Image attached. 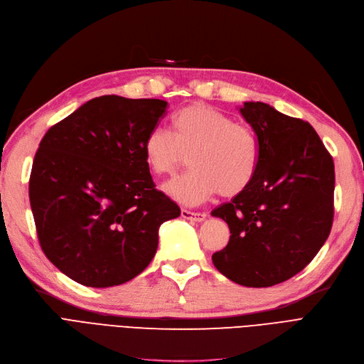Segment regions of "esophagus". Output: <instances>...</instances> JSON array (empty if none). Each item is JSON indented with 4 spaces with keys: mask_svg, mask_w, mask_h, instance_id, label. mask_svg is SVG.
Returning <instances> with one entry per match:
<instances>
[{
    "mask_svg": "<svg viewBox=\"0 0 364 364\" xmlns=\"http://www.w3.org/2000/svg\"><path fill=\"white\" fill-rule=\"evenodd\" d=\"M181 215H182V218L190 220V221H203L206 218L205 212H193V210H188V209H182Z\"/></svg>",
    "mask_w": 364,
    "mask_h": 364,
    "instance_id": "34e87169",
    "label": "esophagus"
}]
</instances>
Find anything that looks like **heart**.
<instances>
[{
    "label": "heart",
    "instance_id": "1",
    "mask_svg": "<svg viewBox=\"0 0 364 364\" xmlns=\"http://www.w3.org/2000/svg\"><path fill=\"white\" fill-rule=\"evenodd\" d=\"M191 170L166 185L182 203L203 202L212 194L235 197L253 182L260 161V143L247 123L224 112L193 104L171 119V132L152 129L144 140V158L158 176H171L182 166Z\"/></svg>",
    "mask_w": 364,
    "mask_h": 364
}]
</instances>
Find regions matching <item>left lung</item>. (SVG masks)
<instances>
[{
  "label": "left lung",
  "mask_w": 364,
  "mask_h": 364,
  "mask_svg": "<svg viewBox=\"0 0 364 364\" xmlns=\"http://www.w3.org/2000/svg\"><path fill=\"white\" fill-rule=\"evenodd\" d=\"M241 114L260 143L259 168L245 191L212 210L230 229L212 262L237 284L268 287L303 271L327 241L334 162L309 122L263 102H245Z\"/></svg>",
  "instance_id": "8db88e82"
}]
</instances>
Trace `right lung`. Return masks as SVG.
<instances>
[{
	"instance_id": "obj_1",
	"label": "right lung",
	"mask_w": 364,
	"mask_h": 364,
	"mask_svg": "<svg viewBox=\"0 0 364 364\" xmlns=\"http://www.w3.org/2000/svg\"><path fill=\"white\" fill-rule=\"evenodd\" d=\"M161 99L95 97L48 129L30 174V205L45 256L92 287L127 283L158 248L159 225L181 215L156 190L144 140Z\"/></svg>"
}]
</instances>
